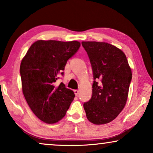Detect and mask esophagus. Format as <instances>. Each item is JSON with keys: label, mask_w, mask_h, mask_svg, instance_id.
I'll use <instances>...</instances> for the list:
<instances>
[{"label": "esophagus", "mask_w": 153, "mask_h": 153, "mask_svg": "<svg viewBox=\"0 0 153 153\" xmlns=\"http://www.w3.org/2000/svg\"><path fill=\"white\" fill-rule=\"evenodd\" d=\"M74 93H75V95H76V96L79 95V90H74Z\"/></svg>", "instance_id": "obj_1"}]
</instances>
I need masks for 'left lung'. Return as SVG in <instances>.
<instances>
[{
	"label": "left lung",
	"instance_id": "8db88e82",
	"mask_svg": "<svg viewBox=\"0 0 153 153\" xmlns=\"http://www.w3.org/2000/svg\"><path fill=\"white\" fill-rule=\"evenodd\" d=\"M93 69V95L83 104L86 117L95 125L111 122L126 104L131 70L122 50L104 42H82Z\"/></svg>",
	"mask_w": 153,
	"mask_h": 153
}]
</instances>
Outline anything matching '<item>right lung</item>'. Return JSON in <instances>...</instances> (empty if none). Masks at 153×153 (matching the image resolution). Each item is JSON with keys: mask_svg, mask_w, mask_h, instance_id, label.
I'll use <instances>...</instances> for the list:
<instances>
[{"mask_svg": "<svg viewBox=\"0 0 153 153\" xmlns=\"http://www.w3.org/2000/svg\"><path fill=\"white\" fill-rule=\"evenodd\" d=\"M78 41L35 42L21 62L22 92L29 107L47 124L58 123L65 116L75 97L63 83L55 85L59 74L80 47Z\"/></svg>", "mask_w": 153, "mask_h": 153, "instance_id": "obj_1", "label": "right lung"}]
</instances>
